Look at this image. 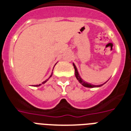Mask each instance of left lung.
Returning a JSON list of instances; mask_svg holds the SVG:
<instances>
[{"label": "left lung", "instance_id": "left-lung-1", "mask_svg": "<svg viewBox=\"0 0 131 131\" xmlns=\"http://www.w3.org/2000/svg\"><path fill=\"white\" fill-rule=\"evenodd\" d=\"M73 67H74V69H75V77L77 78V80L79 81L80 84H82V86H84V87H86V88H95V87H100V86H103V84H105L106 83H104L103 84H101V85H97V86H96V85H92L91 84H89V83H88V82H85L84 80H82L81 77L80 76L79 73H78V69H77V68H76L75 65V64L73 63Z\"/></svg>", "mask_w": 131, "mask_h": 131}]
</instances>
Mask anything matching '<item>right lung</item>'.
Segmentation results:
<instances>
[{"mask_svg": "<svg viewBox=\"0 0 131 131\" xmlns=\"http://www.w3.org/2000/svg\"><path fill=\"white\" fill-rule=\"evenodd\" d=\"M51 75H52V73H51V75H50V77H49V78H51ZM49 78H48V79H47V80H45V81H44V82H43V83H42V84H45V82H47V80H49ZM41 84H39V85H36V86H41Z\"/></svg>", "mask_w": 131, "mask_h": 131, "instance_id": "add662e5", "label": "right lung"}]
</instances>
